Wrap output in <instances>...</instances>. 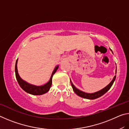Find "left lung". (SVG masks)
<instances>
[{"label": "left lung", "instance_id": "1", "mask_svg": "<svg viewBox=\"0 0 129 129\" xmlns=\"http://www.w3.org/2000/svg\"><path fill=\"white\" fill-rule=\"evenodd\" d=\"M111 51H112V50H111ZM115 73H117V69H116V71H115ZM115 77H116V76H114V78H113V79L112 80V81L110 82V84L108 85L106 87H105L104 88L101 89V90H100L99 91H97V92H95L93 93H87L85 92H84V91L80 90L79 89H78L77 88H76L75 85L73 84V83L71 82H71L73 90L76 93V94L78 95V96H80L81 97L84 98V99H86L89 100H94V99H97V98L100 97L102 95H103L105 93H106L107 91L110 89L111 87H112V86L113 85V83L114 82V81L115 80Z\"/></svg>", "mask_w": 129, "mask_h": 129}]
</instances>
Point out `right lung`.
<instances>
[{
	"label": "right lung",
	"instance_id": "1",
	"mask_svg": "<svg viewBox=\"0 0 129 129\" xmlns=\"http://www.w3.org/2000/svg\"><path fill=\"white\" fill-rule=\"evenodd\" d=\"M17 59L16 61V64H15V75H16V78L17 82L19 83V85H20V86L24 90L26 91L27 93L32 95H41L43 94L46 93L49 91L50 88H51L52 85V77H53V75L56 73L57 70L58 68V65L55 67V68H54L53 72L52 73L51 77L50 78L49 81L47 84L41 86H36L34 85L30 84L29 83H28L21 79L20 76H19L18 71H17Z\"/></svg>",
	"mask_w": 129,
	"mask_h": 129
}]
</instances>
